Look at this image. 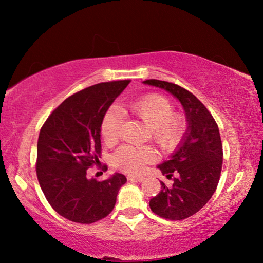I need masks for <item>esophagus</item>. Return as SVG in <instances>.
I'll return each mask as SVG.
<instances>
[{
	"instance_id": "obj_1",
	"label": "esophagus",
	"mask_w": 263,
	"mask_h": 263,
	"mask_svg": "<svg viewBox=\"0 0 263 263\" xmlns=\"http://www.w3.org/2000/svg\"><path fill=\"white\" fill-rule=\"evenodd\" d=\"M145 177L140 176V175H127V180L128 181H136V182H141L144 181Z\"/></svg>"
}]
</instances>
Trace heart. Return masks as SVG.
Masks as SVG:
<instances>
[{
	"instance_id": "b5f03b06",
	"label": "heart",
	"mask_w": 263,
	"mask_h": 263,
	"mask_svg": "<svg viewBox=\"0 0 263 263\" xmlns=\"http://www.w3.org/2000/svg\"><path fill=\"white\" fill-rule=\"evenodd\" d=\"M131 112L148 126L149 137L160 148L173 151L183 140L186 121L183 116L174 112V105L166 96L149 94L132 101ZM123 112L117 106H111L104 115L101 124L102 139L106 145H115L121 137ZM155 160V151L151 146L123 145L112 155L116 168L128 173H138L146 164Z\"/></svg>"
}]
</instances>
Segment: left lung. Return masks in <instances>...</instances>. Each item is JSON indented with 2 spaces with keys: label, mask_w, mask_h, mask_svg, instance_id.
Wrapping results in <instances>:
<instances>
[{
  "label": "left lung",
  "mask_w": 263,
  "mask_h": 263,
  "mask_svg": "<svg viewBox=\"0 0 263 263\" xmlns=\"http://www.w3.org/2000/svg\"><path fill=\"white\" fill-rule=\"evenodd\" d=\"M144 83L162 88L181 102L188 119V130L179 149L158 168L172 186L161 182V190L149 201L155 215L182 220L195 215L212 197L220 179L222 145L219 128L210 111L197 97L175 83L151 79Z\"/></svg>",
  "instance_id": "obj_1"
}]
</instances>
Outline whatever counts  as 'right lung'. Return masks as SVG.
<instances>
[{
  "instance_id": "right-lung-1",
  "label": "right lung",
  "mask_w": 263,
  "mask_h": 263,
  "mask_svg": "<svg viewBox=\"0 0 263 263\" xmlns=\"http://www.w3.org/2000/svg\"><path fill=\"white\" fill-rule=\"evenodd\" d=\"M130 82H102L75 92L52 111L41 128L38 182L50 205L66 219L92 224L114 210L126 177L116 173L104 181L89 180L87 169L100 163L102 119ZM100 168L108 169L106 164Z\"/></svg>"
}]
</instances>
